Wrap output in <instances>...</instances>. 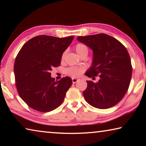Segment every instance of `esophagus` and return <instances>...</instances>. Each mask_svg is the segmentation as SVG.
<instances>
[{"label": "esophagus", "instance_id": "1", "mask_svg": "<svg viewBox=\"0 0 146 146\" xmlns=\"http://www.w3.org/2000/svg\"><path fill=\"white\" fill-rule=\"evenodd\" d=\"M79 80V79L76 78H72V82L73 84H75L76 82H78Z\"/></svg>", "mask_w": 146, "mask_h": 146}]
</instances>
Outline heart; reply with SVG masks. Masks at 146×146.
<instances>
[{"instance_id":"obj_1","label":"heart","mask_w":146,"mask_h":146,"mask_svg":"<svg viewBox=\"0 0 146 146\" xmlns=\"http://www.w3.org/2000/svg\"><path fill=\"white\" fill-rule=\"evenodd\" d=\"M75 50L76 53H78L79 56L82 55L83 53H88V49L85 44L82 43H78L75 45ZM66 52H64L62 55L61 58L64 59V56H65ZM85 71V68L82 67V66H80V67H77V66H71L66 69V72L68 74V75L71 76H73V77H78L80 76Z\"/></svg>"}]
</instances>
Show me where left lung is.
<instances>
[{
    "mask_svg": "<svg viewBox=\"0 0 146 146\" xmlns=\"http://www.w3.org/2000/svg\"><path fill=\"white\" fill-rule=\"evenodd\" d=\"M77 40L93 51V63L86 75L95 78L97 83L87 80L83 95L91 106L108 109L120 102L130 84L132 66L127 49L111 36L104 33L78 36Z\"/></svg>",
    "mask_w": 146,
    "mask_h": 146,
    "instance_id": "8db88e82",
    "label": "left lung"
}]
</instances>
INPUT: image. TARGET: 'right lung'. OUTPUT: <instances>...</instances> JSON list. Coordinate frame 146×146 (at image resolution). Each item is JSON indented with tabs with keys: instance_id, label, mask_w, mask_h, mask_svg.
<instances>
[{
	"instance_id": "right-lung-1",
	"label": "right lung",
	"mask_w": 146,
	"mask_h": 146,
	"mask_svg": "<svg viewBox=\"0 0 146 146\" xmlns=\"http://www.w3.org/2000/svg\"><path fill=\"white\" fill-rule=\"evenodd\" d=\"M73 38L36 36L24 44L17 54L14 64L17 90L33 110L49 112L62 103L72 80L66 76L55 81L50 71L60 65L62 55Z\"/></svg>"
}]
</instances>
